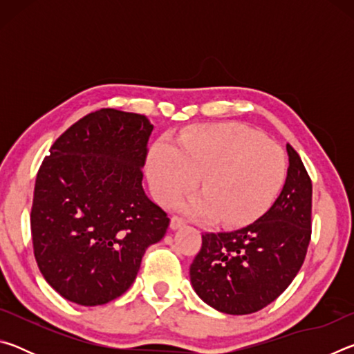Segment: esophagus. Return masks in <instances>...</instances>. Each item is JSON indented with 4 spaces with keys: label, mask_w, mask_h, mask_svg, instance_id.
<instances>
[{
    "label": "esophagus",
    "mask_w": 354,
    "mask_h": 354,
    "mask_svg": "<svg viewBox=\"0 0 354 354\" xmlns=\"http://www.w3.org/2000/svg\"><path fill=\"white\" fill-rule=\"evenodd\" d=\"M184 225H185V221L181 217H171V220H170V227L173 231L179 230V227H183Z\"/></svg>",
    "instance_id": "esophagus-1"
}]
</instances>
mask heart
<instances>
[{
    "label": "heart",
    "mask_w": 354,
    "mask_h": 354,
    "mask_svg": "<svg viewBox=\"0 0 354 354\" xmlns=\"http://www.w3.org/2000/svg\"><path fill=\"white\" fill-rule=\"evenodd\" d=\"M147 175L160 205L194 189L201 176V195L183 209L195 218L218 215L220 223L232 226L250 223L272 206L284 184L286 159L253 129L212 123L184 134L179 147L167 140L154 143Z\"/></svg>",
    "instance_id": "heart-1"
}]
</instances>
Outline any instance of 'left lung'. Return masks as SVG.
<instances>
[{"mask_svg": "<svg viewBox=\"0 0 354 354\" xmlns=\"http://www.w3.org/2000/svg\"><path fill=\"white\" fill-rule=\"evenodd\" d=\"M289 169L273 206L231 232L203 234L190 283L203 301L231 315L253 314L274 301L297 277L310 241L313 183L287 145Z\"/></svg>", "mask_w": 354, "mask_h": 354, "instance_id": "1", "label": "left lung"}]
</instances>
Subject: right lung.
<instances>
[{
	"mask_svg": "<svg viewBox=\"0 0 354 354\" xmlns=\"http://www.w3.org/2000/svg\"><path fill=\"white\" fill-rule=\"evenodd\" d=\"M153 124L100 109L53 143L34 187L31 232L39 270L81 306L118 298L134 283L149 245L170 218L142 187Z\"/></svg>",
	"mask_w": 354,
	"mask_h": 354,
	"instance_id": "add662e5",
	"label": "right lung"
}]
</instances>
